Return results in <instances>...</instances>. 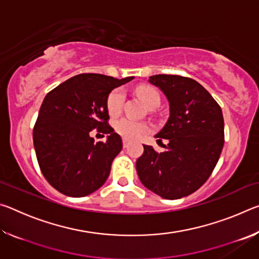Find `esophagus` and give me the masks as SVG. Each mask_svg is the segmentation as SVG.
Segmentation results:
<instances>
[{"label": "esophagus", "instance_id": "34e87169", "mask_svg": "<svg viewBox=\"0 0 259 259\" xmlns=\"http://www.w3.org/2000/svg\"><path fill=\"white\" fill-rule=\"evenodd\" d=\"M130 145V143H129V140H126V139H123V147L124 148H126Z\"/></svg>", "mask_w": 259, "mask_h": 259}]
</instances>
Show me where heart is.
Segmentation results:
<instances>
[{"instance_id": "obj_1", "label": "heart", "mask_w": 259, "mask_h": 259, "mask_svg": "<svg viewBox=\"0 0 259 259\" xmlns=\"http://www.w3.org/2000/svg\"><path fill=\"white\" fill-rule=\"evenodd\" d=\"M138 97L145 103L148 107H154L160 104V95L154 88L148 85H140L136 90ZM125 99L124 91L122 89H115L113 90L111 94L108 95L107 98V109L111 115H116L122 111L123 107V103ZM114 128H115L116 133L121 135L122 137L125 139H138L145 135L150 126L146 122L143 121H136L130 119V117H122V119L115 121L114 123Z\"/></svg>"}]
</instances>
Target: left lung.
<instances>
[{
    "label": "left lung",
    "mask_w": 259,
    "mask_h": 259,
    "mask_svg": "<svg viewBox=\"0 0 259 259\" xmlns=\"http://www.w3.org/2000/svg\"><path fill=\"white\" fill-rule=\"evenodd\" d=\"M148 82L169 102V119L155 135L169 143L162 153L144 145L136 169L150 191L163 199H181L199 190L216 166L224 146V117L212 96L193 78L159 74Z\"/></svg>",
    "instance_id": "obj_1"
}]
</instances>
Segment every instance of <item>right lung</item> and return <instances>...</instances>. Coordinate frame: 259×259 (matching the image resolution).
Returning a JSON list of instances; mask_svg holds the SVG:
<instances>
[{
    "label": "right lung",
    "instance_id": "add662e5",
    "mask_svg": "<svg viewBox=\"0 0 259 259\" xmlns=\"http://www.w3.org/2000/svg\"><path fill=\"white\" fill-rule=\"evenodd\" d=\"M133 78L78 74L46 96L33 142L43 176L57 191L81 198L106 182L122 150L121 137L107 123V98L113 89ZM94 128L109 135L106 142L94 143L90 136Z\"/></svg>",
    "mask_w": 259,
    "mask_h": 259
}]
</instances>
